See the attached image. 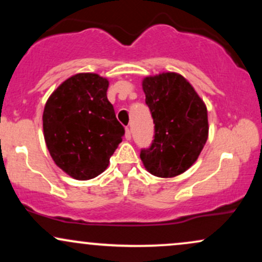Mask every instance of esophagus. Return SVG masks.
I'll return each instance as SVG.
<instances>
[{"label":"esophagus","instance_id":"obj_1","mask_svg":"<svg viewBox=\"0 0 262 262\" xmlns=\"http://www.w3.org/2000/svg\"><path fill=\"white\" fill-rule=\"evenodd\" d=\"M125 139H127V140H130L132 139V132H130V129H129L128 127L125 128Z\"/></svg>","mask_w":262,"mask_h":262}]
</instances>
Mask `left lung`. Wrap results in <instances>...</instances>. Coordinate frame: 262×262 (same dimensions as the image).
Masks as SVG:
<instances>
[{
  "mask_svg": "<svg viewBox=\"0 0 262 262\" xmlns=\"http://www.w3.org/2000/svg\"><path fill=\"white\" fill-rule=\"evenodd\" d=\"M143 91L155 124L151 146L140 151L148 172L175 177L188 170L208 139V114L202 98L177 73L144 77Z\"/></svg>",
  "mask_w": 262,
  "mask_h": 262,
  "instance_id": "obj_1",
  "label": "left lung"
}]
</instances>
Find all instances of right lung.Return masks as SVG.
Here are the masks:
<instances>
[{"instance_id":"obj_1","label":"right lung","mask_w":262,"mask_h":262,"mask_svg":"<svg viewBox=\"0 0 262 262\" xmlns=\"http://www.w3.org/2000/svg\"><path fill=\"white\" fill-rule=\"evenodd\" d=\"M108 85L97 74H76L45 103L47 148L56 166L75 180L85 181L103 172L124 135L107 98Z\"/></svg>"}]
</instances>
